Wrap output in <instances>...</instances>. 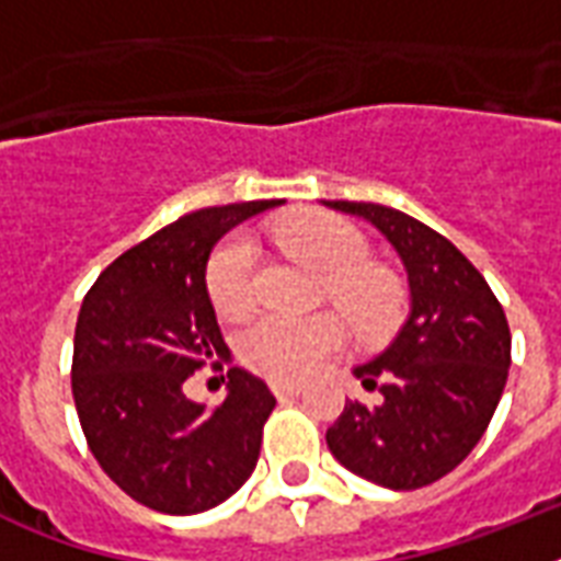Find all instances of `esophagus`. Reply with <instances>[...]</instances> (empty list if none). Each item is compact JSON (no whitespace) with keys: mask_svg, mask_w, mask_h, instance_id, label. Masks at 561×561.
Masks as SVG:
<instances>
[{"mask_svg":"<svg viewBox=\"0 0 561 561\" xmlns=\"http://www.w3.org/2000/svg\"><path fill=\"white\" fill-rule=\"evenodd\" d=\"M271 390L276 392V399H288V396H297L302 390L299 381H271Z\"/></svg>","mask_w":561,"mask_h":561,"instance_id":"34e87169","label":"esophagus"}]
</instances>
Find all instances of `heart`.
Returning a JSON list of instances; mask_svg holds the SVG:
<instances>
[{
	"label": "heart",
	"instance_id": "obj_1",
	"mask_svg": "<svg viewBox=\"0 0 561 561\" xmlns=\"http://www.w3.org/2000/svg\"><path fill=\"white\" fill-rule=\"evenodd\" d=\"M282 247L320 273L352 329L375 341L401 320V288L392 273L367 262V241L346 220L325 211H299L276 229ZM211 306L224 317L247 314L255 302V244L247 232L229 236L211 253L206 271ZM346 323L332 311L308 317L262 314L238 334V355L247 367L273 381L302 378L337 355Z\"/></svg>",
	"mask_w": 561,
	"mask_h": 561
}]
</instances>
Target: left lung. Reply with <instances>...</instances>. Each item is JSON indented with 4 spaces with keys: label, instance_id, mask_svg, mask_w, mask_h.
Masks as SVG:
<instances>
[{
    "label": "left lung",
    "instance_id": "1",
    "mask_svg": "<svg viewBox=\"0 0 561 561\" xmlns=\"http://www.w3.org/2000/svg\"><path fill=\"white\" fill-rule=\"evenodd\" d=\"M323 203L369 220L399 253L410 288L399 334L352 369L381 401L346 399L325 443L341 466L378 486L422 489L469 457L495 413L513 350L504 308L478 267L422 220L381 203Z\"/></svg>",
    "mask_w": 561,
    "mask_h": 561
}]
</instances>
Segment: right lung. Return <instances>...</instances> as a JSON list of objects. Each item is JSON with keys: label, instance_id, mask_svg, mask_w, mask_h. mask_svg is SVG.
<instances>
[{"label": "right lung", "instance_id": "add662e5", "mask_svg": "<svg viewBox=\"0 0 561 561\" xmlns=\"http://www.w3.org/2000/svg\"><path fill=\"white\" fill-rule=\"evenodd\" d=\"M282 201L192 211L118 255L87 290L75 325L72 396L107 478L157 513L224 504L253 474L276 408L262 378L229 369L227 399L206 408L188 375L227 350L206 290L211 247Z\"/></svg>", "mask_w": 561, "mask_h": 561}]
</instances>
